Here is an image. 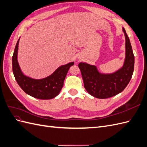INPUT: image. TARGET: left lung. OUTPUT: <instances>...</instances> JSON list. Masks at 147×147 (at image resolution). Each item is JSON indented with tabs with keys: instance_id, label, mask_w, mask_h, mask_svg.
I'll list each match as a JSON object with an SVG mask.
<instances>
[{
	"instance_id": "obj_1",
	"label": "left lung",
	"mask_w": 147,
	"mask_h": 147,
	"mask_svg": "<svg viewBox=\"0 0 147 147\" xmlns=\"http://www.w3.org/2000/svg\"><path fill=\"white\" fill-rule=\"evenodd\" d=\"M126 56L121 69L116 72L105 74L100 73L94 65L80 63L78 67L81 71L84 86L89 94L99 99H107L122 92L132 78L134 69V56L131 42L124 28Z\"/></svg>"
}]
</instances>
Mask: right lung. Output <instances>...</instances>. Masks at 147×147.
<instances>
[{
  "label": "right lung",
  "instance_id": "1",
  "mask_svg": "<svg viewBox=\"0 0 147 147\" xmlns=\"http://www.w3.org/2000/svg\"><path fill=\"white\" fill-rule=\"evenodd\" d=\"M20 38L12 57V69L16 80L26 94L39 99H51L59 94L69 68L74 63L60 66L51 75L42 79H34L22 72L17 59Z\"/></svg>",
  "mask_w": 147,
  "mask_h": 147
}]
</instances>
